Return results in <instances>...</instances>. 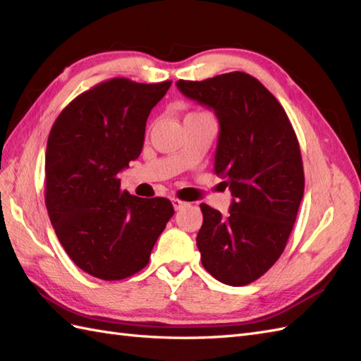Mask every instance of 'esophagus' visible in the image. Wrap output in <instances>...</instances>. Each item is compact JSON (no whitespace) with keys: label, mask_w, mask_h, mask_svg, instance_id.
<instances>
[{"label":"esophagus","mask_w":361,"mask_h":361,"mask_svg":"<svg viewBox=\"0 0 361 361\" xmlns=\"http://www.w3.org/2000/svg\"><path fill=\"white\" fill-rule=\"evenodd\" d=\"M173 207H174V209L179 211V209H182L185 207H188V203L183 202V200H179V199H173Z\"/></svg>","instance_id":"1"}]
</instances>
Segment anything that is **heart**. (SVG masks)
Returning a JSON list of instances; mask_svg holds the SVG:
<instances>
[{
    "mask_svg": "<svg viewBox=\"0 0 361 361\" xmlns=\"http://www.w3.org/2000/svg\"><path fill=\"white\" fill-rule=\"evenodd\" d=\"M199 114H207V112H191V114H188V115H199ZM187 115V116H188Z\"/></svg>",
    "mask_w": 361,
    "mask_h": 361,
    "instance_id": "b5f03b06",
    "label": "heart"
}]
</instances>
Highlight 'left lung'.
I'll list each match as a JSON object with an SVG mask.
<instances>
[{
  "label": "left lung",
  "mask_w": 361,
  "mask_h": 361,
  "mask_svg": "<svg viewBox=\"0 0 361 361\" xmlns=\"http://www.w3.org/2000/svg\"><path fill=\"white\" fill-rule=\"evenodd\" d=\"M179 91L220 123L214 171L232 192L228 217L202 203V264L223 284H250L284 252L304 196V165L284 108L255 77L233 71Z\"/></svg>",
  "instance_id": "left-lung-1"
}]
</instances>
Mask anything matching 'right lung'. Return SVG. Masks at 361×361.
Segmentation results:
<instances>
[{"label": "right lung", "mask_w": 361, "mask_h": 361, "mask_svg": "<svg viewBox=\"0 0 361 361\" xmlns=\"http://www.w3.org/2000/svg\"><path fill=\"white\" fill-rule=\"evenodd\" d=\"M170 86L102 82L66 106L48 136V216L68 257L95 278L118 281L147 266L174 214L169 199L132 196L118 179L140 157L149 114Z\"/></svg>", "instance_id": "add662e5"}]
</instances>
